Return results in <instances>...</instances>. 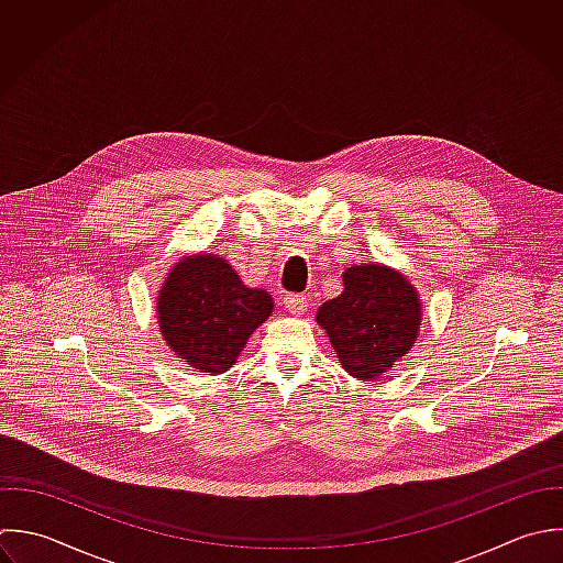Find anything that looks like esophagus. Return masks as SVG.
<instances>
[{
    "label": "esophagus",
    "instance_id": "esophagus-1",
    "mask_svg": "<svg viewBox=\"0 0 563 563\" xmlns=\"http://www.w3.org/2000/svg\"><path fill=\"white\" fill-rule=\"evenodd\" d=\"M285 307H287V311H289L291 316H302V313L307 311L309 302H307V298H305V296H296V294H291V296H287V298H285Z\"/></svg>",
    "mask_w": 563,
    "mask_h": 563
}]
</instances>
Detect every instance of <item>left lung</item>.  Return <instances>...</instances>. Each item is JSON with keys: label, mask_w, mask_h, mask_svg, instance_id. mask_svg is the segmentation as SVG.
<instances>
[{"label": "left lung", "mask_w": 563, "mask_h": 563, "mask_svg": "<svg viewBox=\"0 0 563 563\" xmlns=\"http://www.w3.org/2000/svg\"><path fill=\"white\" fill-rule=\"evenodd\" d=\"M344 291L324 302L316 322L327 331L340 366L360 382L379 379L406 357L421 331L417 287L384 263H362L342 274Z\"/></svg>", "instance_id": "left-lung-1"}]
</instances>
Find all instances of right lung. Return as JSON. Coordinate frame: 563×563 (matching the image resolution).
I'll return each instance as SVG.
<instances>
[{
    "label": "right lung",
    "mask_w": 563,
    "mask_h": 563,
    "mask_svg": "<svg viewBox=\"0 0 563 563\" xmlns=\"http://www.w3.org/2000/svg\"><path fill=\"white\" fill-rule=\"evenodd\" d=\"M155 311L164 342L181 362L221 375L272 316L274 300L265 289L247 287L223 256L199 252L168 269Z\"/></svg>",
    "instance_id": "right-lung-1"
}]
</instances>
